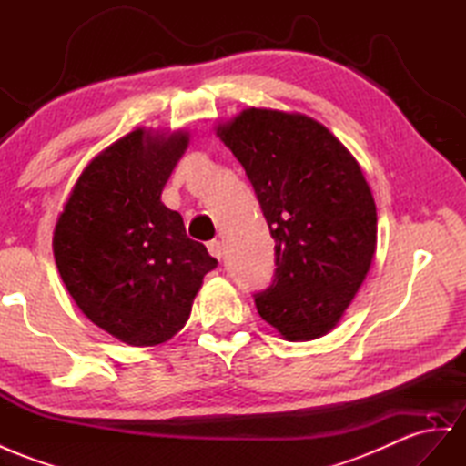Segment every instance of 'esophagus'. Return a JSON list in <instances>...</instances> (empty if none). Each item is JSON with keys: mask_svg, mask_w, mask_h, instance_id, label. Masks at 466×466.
Here are the masks:
<instances>
[{"mask_svg": "<svg viewBox=\"0 0 466 466\" xmlns=\"http://www.w3.org/2000/svg\"><path fill=\"white\" fill-rule=\"evenodd\" d=\"M207 248H208V254H210L212 258H217V259H220V258H222V254H224V246H222V242H220V240H210V242L207 244Z\"/></svg>", "mask_w": 466, "mask_h": 466, "instance_id": "1", "label": "esophagus"}]
</instances>
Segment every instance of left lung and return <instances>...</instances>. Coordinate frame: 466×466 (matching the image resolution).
I'll use <instances>...</instances> for the list:
<instances>
[{
  "label": "left lung",
  "mask_w": 466,
  "mask_h": 466,
  "mask_svg": "<svg viewBox=\"0 0 466 466\" xmlns=\"http://www.w3.org/2000/svg\"><path fill=\"white\" fill-rule=\"evenodd\" d=\"M214 129L246 169L276 240V279L256 295L259 317L285 340L325 337L376 252V202L360 165L305 114L246 108Z\"/></svg>",
  "instance_id": "left-lung-1"
}]
</instances>
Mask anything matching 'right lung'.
Segmentation results:
<instances>
[{"label": "right lung", "instance_id": "right-lung-1", "mask_svg": "<svg viewBox=\"0 0 466 466\" xmlns=\"http://www.w3.org/2000/svg\"><path fill=\"white\" fill-rule=\"evenodd\" d=\"M188 141L185 129L129 131L82 169L55 224L66 291L94 325L131 347L173 339L217 268L161 202Z\"/></svg>", "mask_w": 466, "mask_h": 466}]
</instances>
